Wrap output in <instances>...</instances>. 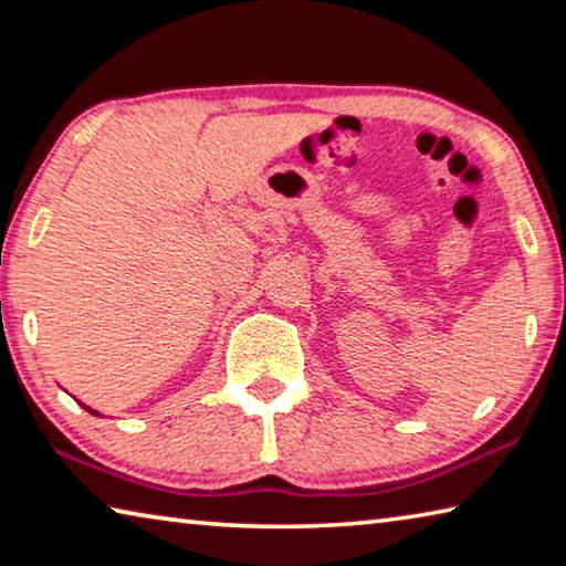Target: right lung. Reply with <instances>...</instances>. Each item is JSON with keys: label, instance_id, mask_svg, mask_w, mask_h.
<instances>
[{"label": "right lung", "instance_id": "add662e5", "mask_svg": "<svg viewBox=\"0 0 566 566\" xmlns=\"http://www.w3.org/2000/svg\"><path fill=\"white\" fill-rule=\"evenodd\" d=\"M84 409H87V411H90V415H99V411H94V409H90V407H84Z\"/></svg>", "mask_w": 566, "mask_h": 566}]
</instances>
